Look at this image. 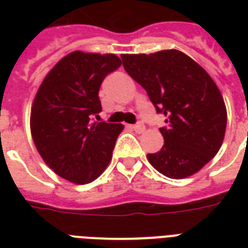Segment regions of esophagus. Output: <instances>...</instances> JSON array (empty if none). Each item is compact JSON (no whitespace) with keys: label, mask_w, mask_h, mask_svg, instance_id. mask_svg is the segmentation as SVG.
Listing matches in <instances>:
<instances>
[{"label":"esophagus","mask_w":248,"mask_h":248,"mask_svg":"<svg viewBox=\"0 0 248 248\" xmlns=\"http://www.w3.org/2000/svg\"><path fill=\"white\" fill-rule=\"evenodd\" d=\"M132 130L136 132H139V134H141V132L145 131V126H144L143 124H132L131 126Z\"/></svg>","instance_id":"esophagus-1"}]
</instances>
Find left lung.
Listing matches in <instances>:
<instances>
[{
	"label": "left lung",
	"mask_w": 248,
	"mask_h": 248,
	"mask_svg": "<svg viewBox=\"0 0 248 248\" xmlns=\"http://www.w3.org/2000/svg\"><path fill=\"white\" fill-rule=\"evenodd\" d=\"M124 71L141 85L166 117L159 128L165 144L147 158L170 179L198 172L223 144L227 108L219 87L207 72L179 50L124 54Z\"/></svg>",
	"instance_id": "8db88e82"
}]
</instances>
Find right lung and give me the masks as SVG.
Returning <instances> with one entry per match:
<instances>
[{"label": "right lung", "mask_w": 248, "mask_h": 248, "mask_svg": "<svg viewBox=\"0 0 248 248\" xmlns=\"http://www.w3.org/2000/svg\"><path fill=\"white\" fill-rule=\"evenodd\" d=\"M114 54L73 51L45 77L31 110V132L50 169L75 184H87L107 169L124 124L95 122L99 89L121 67Z\"/></svg>", "instance_id": "obj_1"}]
</instances>
